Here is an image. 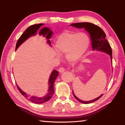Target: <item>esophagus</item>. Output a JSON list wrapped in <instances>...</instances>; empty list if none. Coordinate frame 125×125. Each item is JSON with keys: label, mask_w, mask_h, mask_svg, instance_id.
I'll list each match as a JSON object with an SVG mask.
<instances>
[{"label": "esophagus", "mask_w": 125, "mask_h": 125, "mask_svg": "<svg viewBox=\"0 0 125 125\" xmlns=\"http://www.w3.org/2000/svg\"><path fill=\"white\" fill-rule=\"evenodd\" d=\"M64 71V68L63 67H61L60 68H59V72H60V73H62Z\"/></svg>", "instance_id": "1"}]
</instances>
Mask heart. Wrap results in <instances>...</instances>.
Wrapping results in <instances>:
<instances>
[{"label": "heart", "instance_id": "heart-1", "mask_svg": "<svg viewBox=\"0 0 125 125\" xmlns=\"http://www.w3.org/2000/svg\"><path fill=\"white\" fill-rule=\"evenodd\" d=\"M56 45L58 51L67 53V60L73 63L79 61L86 52L89 40L84 33L64 32L59 36Z\"/></svg>", "mask_w": 125, "mask_h": 125}]
</instances>
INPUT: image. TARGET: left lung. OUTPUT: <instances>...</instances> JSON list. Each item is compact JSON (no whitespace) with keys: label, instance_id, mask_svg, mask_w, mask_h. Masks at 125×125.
Listing matches in <instances>:
<instances>
[{"label":"left lung","instance_id":"left-lung-1","mask_svg":"<svg viewBox=\"0 0 125 125\" xmlns=\"http://www.w3.org/2000/svg\"><path fill=\"white\" fill-rule=\"evenodd\" d=\"M71 26H74L77 28H84L88 31L90 35L91 40H92V45L93 50L101 51L109 54L111 56V60H112V49L110 45L109 42L106 40V35L102 29L97 25L93 24L90 22H78L74 23L71 25ZM73 92V91H72ZM73 95L74 98L80 103L84 104H89L98 100L103 95H101L98 98L91 100L89 101H84L76 96L73 92Z\"/></svg>","mask_w":125,"mask_h":125}]
</instances>
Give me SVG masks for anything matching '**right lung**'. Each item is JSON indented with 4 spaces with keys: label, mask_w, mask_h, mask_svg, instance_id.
I'll return each mask as SVG.
<instances>
[{
    "label": "right lung",
    "mask_w": 125,
    "mask_h": 125,
    "mask_svg": "<svg viewBox=\"0 0 125 125\" xmlns=\"http://www.w3.org/2000/svg\"><path fill=\"white\" fill-rule=\"evenodd\" d=\"M44 24H35L32 25L31 26L28 27L26 30L25 31V32L21 35L19 39L18 42H17L16 45V48L15 50H16L19 46L23 43L25 40L28 39L29 37L35 35L36 33L37 30H39V28L42 25H43ZM52 31L50 30L49 28L48 27H43L42 28L41 30H40L39 32L40 35H43V37H45L46 39L47 40V42L48 43L51 45V41L49 39L51 37L52 35ZM58 72L57 71L54 70L51 73V74L50 75V79H49V89H48V92L45 96H44L42 98H39V97H36V96H30L29 95L26 94V93H24V92L20 89L19 87L16 85L17 88H18V90H19V92L21 93L23 96L25 98H27L28 100H29L31 102L35 104H43L46 102H47L50 99L52 98L54 93V83L55 82V80L58 77Z\"/></svg>",
    "instance_id": "add662e5"
}]
</instances>
